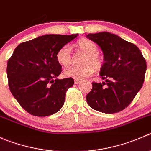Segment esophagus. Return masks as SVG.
<instances>
[{
    "label": "esophagus",
    "mask_w": 151,
    "mask_h": 151,
    "mask_svg": "<svg viewBox=\"0 0 151 151\" xmlns=\"http://www.w3.org/2000/svg\"><path fill=\"white\" fill-rule=\"evenodd\" d=\"M80 81H81V80H74V83H75V84H78V83H80Z\"/></svg>",
    "instance_id": "esophagus-1"
}]
</instances>
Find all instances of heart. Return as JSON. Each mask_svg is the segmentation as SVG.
<instances>
[{
	"mask_svg": "<svg viewBox=\"0 0 151 151\" xmlns=\"http://www.w3.org/2000/svg\"><path fill=\"white\" fill-rule=\"evenodd\" d=\"M77 50L86 53L83 60L84 65L71 67L66 69L64 74L66 77L75 80H82L90 76L95 71V68L99 69L102 67L104 60L98 51V45L92 41L87 39H80L74 44ZM56 60L61 65L68 67L71 63V50L68 45H64L58 50L56 55Z\"/></svg>",
	"mask_w": 151,
	"mask_h": 151,
	"instance_id": "heart-1",
	"label": "heart"
}]
</instances>
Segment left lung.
I'll use <instances>...</instances> for the list:
<instances>
[{
  "label": "left lung",
  "instance_id": "left-lung-1",
  "mask_svg": "<svg viewBox=\"0 0 151 151\" xmlns=\"http://www.w3.org/2000/svg\"><path fill=\"white\" fill-rule=\"evenodd\" d=\"M86 37L98 44L104 53L100 75L105 80L102 83H92L87 103L104 113L121 112L142 87L147 69L145 60L137 46L117 35L101 32L89 33Z\"/></svg>",
  "mask_w": 151,
  "mask_h": 151
}]
</instances>
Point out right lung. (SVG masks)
I'll list each match as a JSON object with an SVG mask.
<instances>
[{
    "label": "right lung",
    "instance_id": "obj_1",
    "mask_svg": "<svg viewBox=\"0 0 151 151\" xmlns=\"http://www.w3.org/2000/svg\"><path fill=\"white\" fill-rule=\"evenodd\" d=\"M78 34L44 35L18 45L7 62L11 93L22 107L35 116L58 112L64 104L71 77L57 79L62 66L56 55L60 47Z\"/></svg>",
    "mask_w": 151,
    "mask_h": 151
}]
</instances>
